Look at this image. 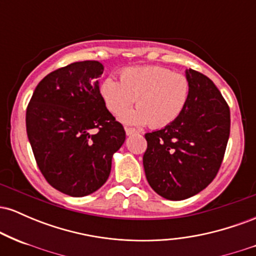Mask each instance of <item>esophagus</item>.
Instances as JSON below:
<instances>
[{
  "label": "esophagus",
  "mask_w": 256,
  "mask_h": 256,
  "mask_svg": "<svg viewBox=\"0 0 256 256\" xmlns=\"http://www.w3.org/2000/svg\"><path fill=\"white\" fill-rule=\"evenodd\" d=\"M125 132L128 136H131V134H138L137 130H134V128H125Z\"/></svg>",
  "instance_id": "esophagus-1"
}]
</instances>
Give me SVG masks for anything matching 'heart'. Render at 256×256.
<instances>
[{
  "mask_svg": "<svg viewBox=\"0 0 256 256\" xmlns=\"http://www.w3.org/2000/svg\"><path fill=\"white\" fill-rule=\"evenodd\" d=\"M100 94L110 113L124 114L125 124L160 128L172 124L184 110L190 95V82L182 73L160 66L128 67L120 72V82L108 77ZM138 108L128 111L133 101Z\"/></svg>",
  "mask_w": 256,
  "mask_h": 256,
  "instance_id": "heart-1",
  "label": "heart"
}]
</instances>
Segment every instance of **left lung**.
<instances>
[{
    "instance_id": "left-lung-1",
    "label": "left lung",
    "mask_w": 256,
    "mask_h": 256,
    "mask_svg": "<svg viewBox=\"0 0 256 256\" xmlns=\"http://www.w3.org/2000/svg\"><path fill=\"white\" fill-rule=\"evenodd\" d=\"M190 95L180 116L146 134V180L167 200L189 198L216 178L230 136V108L210 78L189 68Z\"/></svg>"
}]
</instances>
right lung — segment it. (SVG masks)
I'll use <instances>...</instances> for the list:
<instances>
[{
    "label": "right lung",
    "mask_w": 256,
    "mask_h": 256,
    "mask_svg": "<svg viewBox=\"0 0 256 256\" xmlns=\"http://www.w3.org/2000/svg\"><path fill=\"white\" fill-rule=\"evenodd\" d=\"M98 61H79L38 83L26 110V132L44 178L58 192L90 195L107 182L125 130L106 107Z\"/></svg>",
    "instance_id": "right-lung-1"
}]
</instances>
